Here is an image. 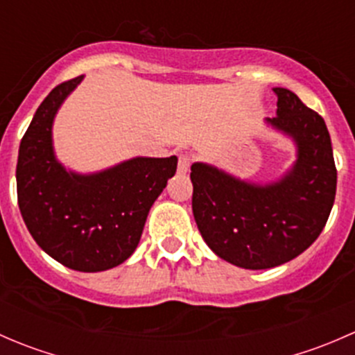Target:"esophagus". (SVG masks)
I'll return each instance as SVG.
<instances>
[{
    "instance_id": "esophagus-1",
    "label": "esophagus",
    "mask_w": 355,
    "mask_h": 355,
    "mask_svg": "<svg viewBox=\"0 0 355 355\" xmlns=\"http://www.w3.org/2000/svg\"><path fill=\"white\" fill-rule=\"evenodd\" d=\"M191 168V156L189 155H182L180 159H178V173L185 175Z\"/></svg>"
}]
</instances>
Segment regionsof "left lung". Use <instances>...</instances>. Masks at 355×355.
I'll list each match as a JSON object with an SVG mask.
<instances>
[{"label":"left lung","mask_w":355,"mask_h":355,"mask_svg":"<svg viewBox=\"0 0 355 355\" xmlns=\"http://www.w3.org/2000/svg\"><path fill=\"white\" fill-rule=\"evenodd\" d=\"M277 116L266 127L295 146L275 180H242L207 163L191 166L192 213L207 247L245 270H268L302 254L323 232L335 202L336 168L327 123L292 91L275 87Z\"/></svg>","instance_id":"8db88e82"}]
</instances>
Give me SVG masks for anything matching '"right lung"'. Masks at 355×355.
I'll return each mask as SVG.
<instances>
[{
  "instance_id": "1",
  "label": "right lung",
  "mask_w": 355,
  "mask_h": 355,
  "mask_svg": "<svg viewBox=\"0 0 355 355\" xmlns=\"http://www.w3.org/2000/svg\"><path fill=\"white\" fill-rule=\"evenodd\" d=\"M84 75L41 103L19 149L17 196L32 239L63 266L106 271L134 254L155 200L177 171V156H137L94 173L60 163L53 123Z\"/></svg>"
}]
</instances>
